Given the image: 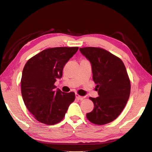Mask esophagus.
<instances>
[{
    "instance_id": "34e87169",
    "label": "esophagus",
    "mask_w": 152,
    "mask_h": 152,
    "mask_svg": "<svg viewBox=\"0 0 152 152\" xmlns=\"http://www.w3.org/2000/svg\"><path fill=\"white\" fill-rule=\"evenodd\" d=\"M75 97H76V98L77 99H84V97H82V96H79V94H75Z\"/></svg>"
}]
</instances>
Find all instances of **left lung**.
<instances>
[{"label":"left lung","mask_w":152,"mask_h":152,"mask_svg":"<svg viewBox=\"0 0 152 152\" xmlns=\"http://www.w3.org/2000/svg\"><path fill=\"white\" fill-rule=\"evenodd\" d=\"M79 50L91 63L99 95L89 98L94 107L86 117L97 125L111 122L121 113L129 98L131 83L126 66L120 58L103 49L87 47Z\"/></svg>","instance_id":"obj_1"}]
</instances>
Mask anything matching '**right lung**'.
I'll return each mask as SVG.
<instances>
[{"mask_svg":"<svg viewBox=\"0 0 152 152\" xmlns=\"http://www.w3.org/2000/svg\"><path fill=\"white\" fill-rule=\"evenodd\" d=\"M78 47L45 49L27 61L22 72L21 88L23 99L29 112L39 122L54 125L61 121L75 93H64L54 86L63 75L66 62Z\"/></svg>","mask_w":152,"mask_h":152,"instance_id":"1","label":"right lung"}]
</instances>
